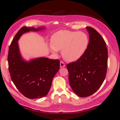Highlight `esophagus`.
<instances>
[{
	"label": "esophagus",
	"instance_id": "34e87169",
	"mask_svg": "<svg viewBox=\"0 0 120 120\" xmlns=\"http://www.w3.org/2000/svg\"><path fill=\"white\" fill-rule=\"evenodd\" d=\"M60 67L61 68H64L65 67V64L64 63L62 62V61H61L60 63Z\"/></svg>",
	"mask_w": 120,
	"mask_h": 120
}]
</instances>
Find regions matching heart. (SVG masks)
<instances>
[{
    "mask_svg": "<svg viewBox=\"0 0 120 120\" xmlns=\"http://www.w3.org/2000/svg\"><path fill=\"white\" fill-rule=\"evenodd\" d=\"M51 52L57 53L62 50L63 57L68 61L75 62L82 57L87 49L89 40L81 31L60 30L52 35L50 39Z\"/></svg>",
    "mask_w": 120,
    "mask_h": 120,
    "instance_id": "1",
    "label": "heart"
}]
</instances>
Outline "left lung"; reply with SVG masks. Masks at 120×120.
<instances>
[{
    "instance_id": "1",
    "label": "left lung",
    "mask_w": 120,
    "mask_h": 120,
    "mask_svg": "<svg viewBox=\"0 0 120 120\" xmlns=\"http://www.w3.org/2000/svg\"><path fill=\"white\" fill-rule=\"evenodd\" d=\"M89 42L85 54L77 61L68 64V80L74 92L81 98L98 91L106 77L108 49L102 37L93 28L86 27Z\"/></svg>"
}]
</instances>
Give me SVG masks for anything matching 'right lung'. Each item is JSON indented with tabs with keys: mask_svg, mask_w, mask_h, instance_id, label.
Here are the masks:
<instances>
[{
	"mask_svg": "<svg viewBox=\"0 0 120 120\" xmlns=\"http://www.w3.org/2000/svg\"><path fill=\"white\" fill-rule=\"evenodd\" d=\"M45 29V27H22L15 35L9 47L8 61L11 79L20 92L30 99L47 95L53 78L59 70L60 61L44 57L26 60L21 55L18 41L25 33Z\"/></svg>",
	"mask_w": 120,
	"mask_h": 120,
	"instance_id": "right-lung-1",
	"label": "right lung"
}]
</instances>
